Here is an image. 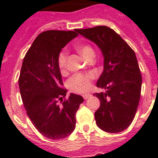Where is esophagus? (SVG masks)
Listing matches in <instances>:
<instances>
[{
  "mask_svg": "<svg viewBox=\"0 0 158 158\" xmlns=\"http://www.w3.org/2000/svg\"><path fill=\"white\" fill-rule=\"evenodd\" d=\"M82 96H83V98H84V99H88L89 98H90V97H91V94H83Z\"/></svg>",
  "mask_w": 158,
  "mask_h": 158,
  "instance_id": "esophagus-1",
  "label": "esophagus"
}]
</instances>
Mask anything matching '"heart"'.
I'll list each match as a JSON object with an SVG mask.
<instances>
[{
	"label": "heart",
	"mask_w": 158,
	"mask_h": 158,
	"mask_svg": "<svg viewBox=\"0 0 158 158\" xmlns=\"http://www.w3.org/2000/svg\"><path fill=\"white\" fill-rule=\"evenodd\" d=\"M77 51L80 53L84 59L88 60L89 58L95 56V52L92 46L89 44H80L76 47ZM67 52L65 51H61L57 57V64L61 73H64L66 69ZM94 79V74H75L67 82V86L73 93L83 94L89 89L91 86V81Z\"/></svg>",
	"instance_id": "1"
}]
</instances>
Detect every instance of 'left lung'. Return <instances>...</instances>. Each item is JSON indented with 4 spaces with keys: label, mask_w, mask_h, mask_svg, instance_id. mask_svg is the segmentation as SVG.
<instances>
[{
    "label": "left lung",
    "mask_w": 158,
    "mask_h": 158,
    "mask_svg": "<svg viewBox=\"0 0 158 158\" xmlns=\"http://www.w3.org/2000/svg\"><path fill=\"white\" fill-rule=\"evenodd\" d=\"M77 32L94 42L104 58L103 72L97 87L106 92L94 94L101 102L94 113L97 125L106 132H121L132 123L141 94L142 75L135 52L106 26L77 29Z\"/></svg>",
    "instance_id": "1"
}]
</instances>
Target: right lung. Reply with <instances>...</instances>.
<instances>
[{
    "label": "right lung",
    "instance_id": "right-lung-1",
    "mask_svg": "<svg viewBox=\"0 0 158 158\" xmlns=\"http://www.w3.org/2000/svg\"><path fill=\"white\" fill-rule=\"evenodd\" d=\"M74 31L48 30L36 38L23 58L19 78L21 98L27 115L39 132L50 139H61L75 129V114L84 102L80 95L61 88L57 57L61 49L76 38ZM61 102V105L58 102Z\"/></svg>",
    "mask_w": 158,
    "mask_h": 158
}]
</instances>
